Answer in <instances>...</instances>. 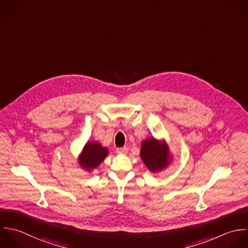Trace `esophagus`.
I'll return each mask as SVG.
<instances>
[{"mask_svg":"<svg viewBox=\"0 0 248 248\" xmlns=\"http://www.w3.org/2000/svg\"><path fill=\"white\" fill-rule=\"evenodd\" d=\"M117 153L119 154H126L127 151H128V148L127 147H123V148H117Z\"/></svg>","mask_w":248,"mask_h":248,"instance_id":"34e87169","label":"esophagus"}]
</instances>
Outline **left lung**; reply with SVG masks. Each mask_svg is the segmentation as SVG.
<instances>
[{"label":"left lung","mask_w":248,"mask_h":248,"mask_svg":"<svg viewBox=\"0 0 248 248\" xmlns=\"http://www.w3.org/2000/svg\"><path fill=\"white\" fill-rule=\"evenodd\" d=\"M140 155L147 168L155 173L165 169L171 161L168 145L154 137L142 142Z\"/></svg>","instance_id":"left-lung-1"}]
</instances>
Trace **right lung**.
I'll return each instance as SVG.
<instances>
[{
  "instance_id": "right-lung-1",
  "label": "right lung",
  "mask_w": 248,
  "mask_h": 248,
  "mask_svg": "<svg viewBox=\"0 0 248 248\" xmlns=\"http://www.w3.org/2000/svg\"><path fill=\"white\" fill-rule=\"evenodd\" d=\"M108 149L102 147L95 141L87 142L78 157L81 168L91 172L95 169L107 156Z\"/></svg>"
}]
</instances>
